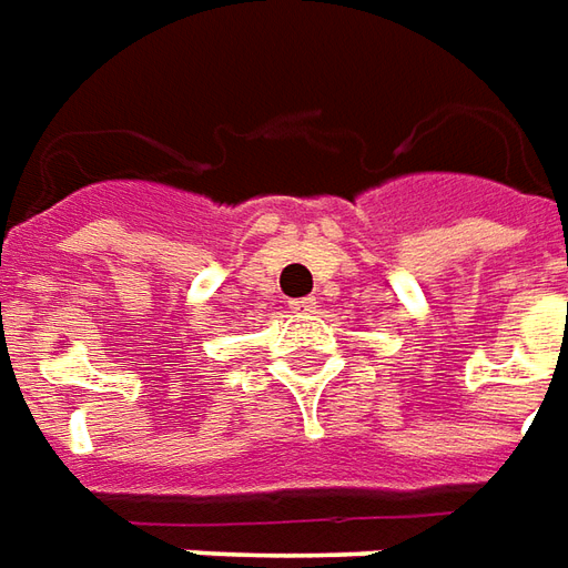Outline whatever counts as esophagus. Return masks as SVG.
Segmentation results:
<instances>
[{"label": "esophagus", "mask_w": 568, "mask_h": 568, "mask_svg": "<svg viewBox=\"0 0 568 568\" xmlns=\"http://www.w3.org/2000/svg\"><path fill=\"white\" fill-rule=\"evenodd\" d=\"M293 312H300V315H308V312H315L317 303L315 296H303V300H291Z\"/></svg>", "instance_id": "34e87169"}]
</instances>
